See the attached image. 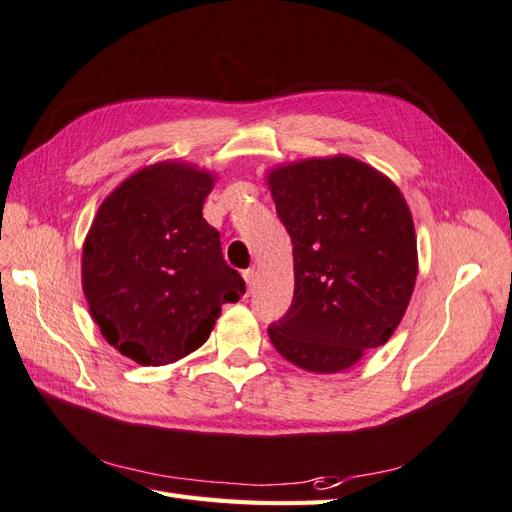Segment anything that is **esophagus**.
Segmentation results:
<instances>
[{"mask_svg":"<svg viewBox=\"0 0 512 512\" xmlns=\"http://www.w3.org/2000/svg\"><path fill=\"white\" fill-rule=\"evenodd\" d=\"M243 280L247 284V294L254 292V286H256V271L254 269H247L243 271Z\"/></svg>","mask_w":512,"mask_h":512,"instance_id":"esophagus-1","label":"esophagus"}]
</instances>
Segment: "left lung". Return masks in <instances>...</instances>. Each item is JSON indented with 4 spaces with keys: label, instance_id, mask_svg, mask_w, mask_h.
Segmentation results:
<instances>
[{
    "label": "left lung",
    "instance_id": "left-lung-1",
    "mask_svg": "<svg viewBox=\"0 0 512 512\" xmlns=\"http://www.w3.org/2000/svg\"><path fill=\"white\" fill-rule=\"evenodd\" d=\"M267 183L292 241L294 297L269 327L275 350L314 374H337L389 342L418 273L404 194L350 156L275 166Z\"/></svg>",
    "mask_w": 512,
    "mask_h": 512
}]
</instances>
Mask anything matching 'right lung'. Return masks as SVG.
Wrapping results in <instances>:
<instances>
[{"instance_id":"obj_1","label":"right lung","mask_w":512,"mask_h":512,"mask_svg":"<svg viewBox=\"0 0 512 512\" xmlns=\"http://www.w3.org/2000/svg\"><path fill=\"white\" fill-rule=\"evenodd\" d=\"M215 175L166 160L136 170L104 198L81 260L89 314L138 365L175 363L207 342L224 303L245 292L220 232L203 218Z\"/></svg>"}]
</instances>
